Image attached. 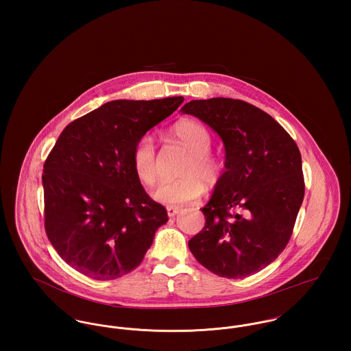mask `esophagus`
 <instances>
[{"label":"esophagus","mask_w":351,"mask_h":351,"mask_svg":"<svg viewBox=\"0 0 351 351\" xmlns=\"http://www.w3.org/2000/svg\"><path fill=\"white\" fill-rule=\"evenodd\" d=\"M166 210H167L169 217H174V216H177V215L181 212V208H180V206H176V205H169V206L166 208Z\"/></svg>","instance_id":"1"}]
</instances>
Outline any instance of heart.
Returning <instances> with one entry per match:
<instances>
[{
  "mask_svg": "<svg viewBox=\"0 0 351 351\" xmlns=\"http://www.w3.org/2000/svg\"><path fill=\"white\" fill-rule=\"evenodd\" d=\"M173 138L191 152L181 174L185 176L174 181H162L152 192L154 200L163 204H182L199 199L206 186H213L221 177L223 160L212 154V138L209 131L196 120L184 119L171 128ZM132 165L135 174L145 185H152L158 176L156 152L152 138L146 135L138 141L132 151Z\"/></svg>",
  "mask_w": 351,
  "mask_h": 351,
  "instance_id": "b5f03b06",
  "label": "heart"
}]
</instances>
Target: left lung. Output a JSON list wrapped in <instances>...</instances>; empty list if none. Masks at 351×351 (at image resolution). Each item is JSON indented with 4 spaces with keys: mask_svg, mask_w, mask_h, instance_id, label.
Returning <instances> with one entry per match:
<instances>
[{
    "mask_svg": "<svg viewBox=\"0 0 351 351\" xmlns=\"http://www.w3.org/2000/svg\"><path fill=\"white\" fill-rule=\"evenodd\" d=\"M181 112L209 125L226 152V170L201 208L205 226L189 249L212 273L245 278L291 239L304 199L300 151L270 114L245 101L193 100Z\"/></svg>",
    "mask_w": 351,
    "mask_h": 351,
    "instance_id": "obj_1",
    "label": "left lung"
}]
</instances>
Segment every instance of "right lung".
<instances>
[{
  "label": "right lung",
  "instance_id": "right-lung-1",
  "mask_svg": "<svg viewBox=\"0 0 351 351\" xmlns=\"http://www.w3.org/2000/svg\"><path fill=\"white\" fill-rule=\"evenodd\" d=\"M182 101H110L62 131L42 177L45 226L77 271L99 281L132 271L169 220L135 174L132 151Z\"/></svg>",
  "mask_w": 351,
  "mask_h": 351
}]
</instances>
